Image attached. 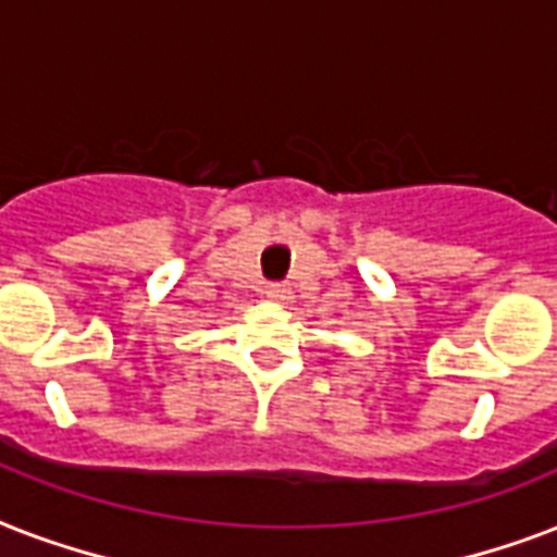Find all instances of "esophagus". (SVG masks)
<instances>
[{"label":"esophagus","mask_w":557,"mask_h":557,"mask_svg":"<svg viewBox=\"0 0 557 557\" xmlns=\"http://www.w3.org/2000/svg\"><path fill=\"white\" fill-rule=\"evenodd\" d=\"M262 295L269 297V300H286L288 288L283 286V283H265V288H262Z\"/></svg>","instance_id":"1"}]
</instances>
